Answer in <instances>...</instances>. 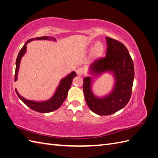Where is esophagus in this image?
<instances>
[{
	"instance_id": "esophagus-1",
	"label": "esophagus",
	"mask_w": 158,
	"mask_h": 158,
	"mask_svg": "<svg viewBox=\"0 0 158 158\" xmlns=\"http://www.w3.org/2000/svg\"><path fill=\"white\" fill-rule=\"evenodd\" d=\"M76 73L77 75H79V76H81L83 75V69L82 68H78L76 69Z\"/></svg>"
}]
</instances>
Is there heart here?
I'll use <instances>...</instances> for the list:
<instances>
[{
    "instance_id": "b5f03b06",
    "label": "heart",
    "mask_w": 158,
    "mask_h": 158,
    "mask_svg": "<svg viewBox=\"0 0 158 158\" xmlns=\"http://www.w3.org/2000/svg\"><path fill=\"white\" fill-rule=\"evenodd\" d=\"M104 51V45L100 42H98L95 44L92 50V56L94 58H99L102 56Z\"/></svg>"
}]
</instances>
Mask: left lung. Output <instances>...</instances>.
Instances as JSON below:
<instances>
[{"instance_id": "obj_1", "label": "left lung", "mask_w": 158, "mask_h": 158, "mask_svg": "<svg viewBox=\"0 0 158 158\" xmlns=\"http://www.w3.org/2000/svg\"><path fill=\"white\" fill-rule=\"evenodd\" d=\"M107 51L106 56L91 64L88 76L83 79V89L86 103L91 111L98 115H110L120 110L129 102L135 77L133 60L123 44L106 37ZM112 73L115 81L111 92L99 98L93 93V77L102 73Z\"/></svg>"}]
</instances>
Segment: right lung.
I'll list each match as a JSON object with an SVG mask.
<instances>
[{"instance_id":"1","label":"right lung","mask_w":158,"mask_h":158,"mask_svg":"<svg viewBox=\"0 0 158 158\" xmlns=\"http://www.w3.org/2000/svg\"><path fill=\"white\" fill-rule=\"evenodd\" d=\"M54 40V41H56V39L53 37H48V36H42V37L39 38H35L29 39V40L25 42L24 46L22 48L21 50L19 51V54L16 60V68H15V81H16L17 80V74L18 71L19 69L20 62L21 60V58L23 57L25 53L26 52L27 49V44L29 42H31L33 40ZM77 74L75 71L71 72L70 74H69L67 77H65L63 79H62L60 81L59 85L58 86L57 89L55 91L53 96L50 99L46 101L42 102H36L33 100H28L24 98L23 97L21 96L18 93L17 90L15 89V92L17 95L20 98V100L23 102V103L27 106L29 108L32 109L33 110L41 112V113H48L50 112H53L56 110L58 109L60 106L63 103L65 99L67 97L68 91L70 89L71 85L72 84L73 79H74L75 77H76Z\"/></svg>"}]
</instances>
